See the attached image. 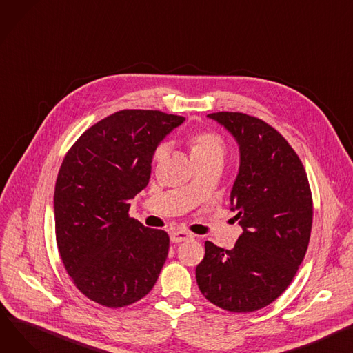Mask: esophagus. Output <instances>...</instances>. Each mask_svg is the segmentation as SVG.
Wrapping results in <instances>:
<instances>
[{
  "label": "esophagus",
  "instance_id": "34e87169",
  "mask_svg": "<svg viewBox=\"0 0 353 353\" xmlns=\"http://www.w3.org/2000/svg\"><path fill=\"white\" fill-rule=\"evenodd\" d=\"M194 236L190 232H185V231H174L170 234V240L173 243H183V241H189L192 240Z\"/></svg>",
  "mask_w": 353,
  "mask_h": 353
}]
</instances>
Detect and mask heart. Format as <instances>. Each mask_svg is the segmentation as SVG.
Here are the masks:
<instances>
[{"instance_id":"1","label":"heart","mask_w":353,"mask_h":353,"mask_svg":"<svg viewBox=\"0 0 353 353\" xmlns=\"http://www.w3.org/2000/svg\"><path fill=\"white\" fill-rule=\"evenodd\" d=\"M185 143L190 149V154L193 161L201 159L216 157L223 160L225 153V145L223 139L214 132H193L185 139ZM163 156V149H157L154 152L153 160L157 161Z\"/></svg>"}]
</instances>
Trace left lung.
Returning <instances> with one entry per match:
<instances>
[{
	"label": "left lung",
	"instance_id": "1",
	"mask_svg": "<svg viewBox=\"0 0 353 353\" xmlns=\"http://www.w3.org/2000/svg\"><path fill=\"white\" fill-rule=\"evenodd\" d=\"M207 116L240 149L230 201L243 234L232 250L204 243L197 284L217 307L252 312L274 302L294 279L311 237L312 194L302 161L272 126L240 112Z\"/></svg>",
	"mask_w": 353,
	"mask_h": 353
}]
</instances>
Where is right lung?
I'll return each mask as SVG.
<instances>
[{"label": "right lung", "mask_w": 353, "mask_h": 353, "mask_svg": "<svg viewBox=\"0 0 353 353\" xmlns=\"http://www.w3.org/2000/svg\"><path fill=\"white\" fill-rule=\"evenodd\" d=\"M183 116L126 109L89 128L66 153L54 193L57 244L66 272L108 308L150 292L169 254V236L129 217L149 184L152 159Z\"/></svg>", "instance_id": "add662e5"}]
</instances>
